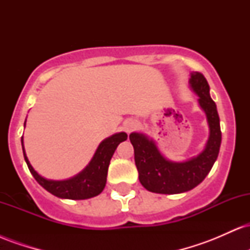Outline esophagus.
I'll use <instances>...</instances> for the list:
<instances>
[{"label":"esophagus","mask_w":250,"mask_h":250,"mask_svg":"<svg viewBox=\"0 0 250 250\" xmlns=\"http://www.w3.org/2000/svg\"><path fill=\"white\" fill-rule=\"evenodd\" d=\"M137 128H139V123H137V121H135V120H128V121H125V125H123V129H125V131H127L128 134L136 130Z\"/></svg>","instance_id":"1"}]
</instances>
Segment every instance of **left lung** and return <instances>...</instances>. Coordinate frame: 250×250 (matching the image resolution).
<instances>
[{
    "label": "left lung",
    "mask_w": 250,
    "mask_h": 250,
    "mask_svg": "<svg viewBox=\"0 0 250 250\" xmlns=\"http://www.w3.org/2000/svg\"><path fill=\"white\" fill-rule=\"evenodd\" d=\"M190 87L199 95V103L205 110L209 125V139L199 156L186 162H170L160 154L155 143L145 135H129L134 147L135 165L139 180L147 190L157 194H179L200 185L213 168L221 146L220 117L215 102L209 94V84L199 71L191 73Z\"/></svg>",
    "instance_id": "1"
}]
</instances>
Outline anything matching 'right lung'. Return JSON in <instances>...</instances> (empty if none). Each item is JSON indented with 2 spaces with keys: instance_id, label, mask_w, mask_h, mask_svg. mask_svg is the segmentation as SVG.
<instances>
[{
  "instance_id": "1",
  "label": "right lung",
  "mask_w": 250,
  "mask_h": 250,
  "mask_svg": "<svg viewBox=\"0 0 250 250\" xmlns=\"http://www.w3.org/2000/svg\"><path fill=\"white\" fill-rule=\"evenodd\" d=\"M128 135L125 133H119L105 139L104 141L100 143L95 155L85 169H83L81 173L73 179L65 181L47 180L37 174L25 156L23 139H21V142L22 148H23L24 160L27 162L30 173L45 190H48L57 197H61V199L85 200L101 194V191L104 189L105 182H107L108 167L111 157L115 153L117 146L122 141H125Z\"/></svg>"
}]
</instances>
